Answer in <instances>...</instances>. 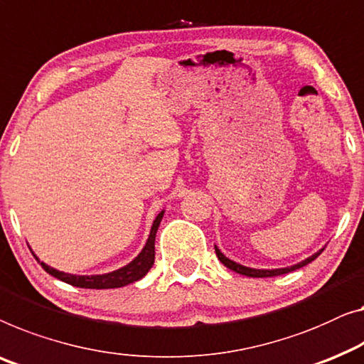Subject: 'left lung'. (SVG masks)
<instances>
[{"label":"left lung","mask_w":364,"mask_h":364,"mask_svg":"<svg viewBox=\"0 0 364 364\" xmlns=\"http://www.w3.org/2000/svg\"><path fill=\"white\" fill-rule=\"evenodd\" d=\"M322 251H323V247L320 251L314 252L312 256H309L307 259L300 261V262H297V264H294V266L279 267V269H255V267H247V266L240 264V262L231 261L230 257H226L223 252H221L218 247L215 246V252H217V256H218V259L221 261V264H225L226 267H228V269L238 272V274H243V276H247V277H272V276H281V274H287V272H291V271H296V269H299V267H302L305 264H309V262H312L315 257H317Z\"/></svg>","instance_id":"1"}]
</instances>
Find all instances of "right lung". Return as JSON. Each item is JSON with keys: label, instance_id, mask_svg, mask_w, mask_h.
<instances>
[{"label": "right lung", "instance_id": "obj_1", "mask_svg": "<svg viewBox=\"0 0 364 364\" xmlns=\"http://www.w3.org/2000/svg\"><path fill=\"white\" fill-rule=\"evenodd\" d=\"M164 217V210L157 215L154 223L151 226V233L149 238H147L146 245L138 256L134 257L133 261L128 262V264L119 267V269L113 271V272H107V274H93V276H77V274H68V272H62L57 271L54 267L47 266L46 262H42L38 256L36 259L41 262V266L44 267L46 272H49L50 276H54L60 281H64L70 286L75 287H82V289H117V287H123L128 286V284H133L139 279H143L149 269L154 264V241H156V233L157 228H159L161 220Z\"/></svg>", "mask_w": 364, "mask_h": 364}]
</instances>
